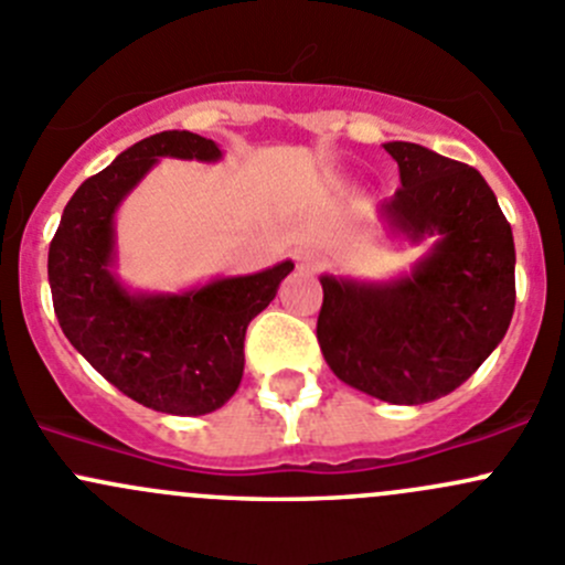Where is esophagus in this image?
<instances>
[{
  "instance_id": "34e87169",
  "label": "esophagus",
  "mask_w": 565,
  "mask_h": 565,
  "mask_svg": "<svg viewBox=\"0 0 565 565\" xmlns=\"http://www.w3.org/2000/svg\"><path fill=\"white\" fill-rule=\"evenodd\" d=\"M295 259H298L300 270H306V273H317L319 267L324 265V256L311 246H303V248L295 250Z\"/></svg>"
}]
</instances>
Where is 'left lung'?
<instances>
[{
    "instance_id": "1",
    "label": "left lung",
    "mask_w": 565,
    "mask_h": 565,
    "mask_svg": "<svg viewBox=\"0 0 565 565\" xmlns=\"http://www.w3.org/2000/svg\"><path fill=\"white\" fill-rule=\"evenodd\" d=\"M402 188L380 215L409 243L435 237L391 281L319 276L317 339L335 377L391 404L457 391L503 341L514 315V235L498 196L467 163L388 141Z\"/></svg>"
}]
</instances>
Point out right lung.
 Wrapping results in <instances>:
<instances>
[{
    "mask_svg": "<svg viewBox=\"0 0 565 565\" xmlns=\"http://www.w3.org/2000/svg\"><path fill=\"white\" fill-rule=\"evenodd\" d=\"M161 158L213 163L221 147L191 130H163L84 180L49 248L51 298L62 333L114 388L158 413L207 415L235 396L248 322L295 262L185 292H130L114 273V215Z\"/></svg>",
    "mask_w": 565,
    "mask_h": 565,
    "instance_id": "right-lung-1",
    "label": "right lung"
}]
</instances>
